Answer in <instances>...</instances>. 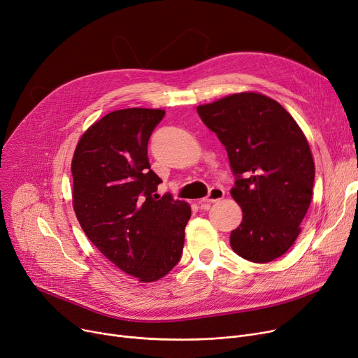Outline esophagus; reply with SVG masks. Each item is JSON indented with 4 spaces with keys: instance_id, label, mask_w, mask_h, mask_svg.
I'll return each instance as SVG.
<instances>
[{
    "instance_id": "esophagus-1",
    "label": "esophagus",
    "mask_w": 358,
    "mask_h": 358,
    "mask_svg": "<svg viewBox=\"0 0 358 358\" xmlns=\"http://www.w3.org/2000/svg\"><path fill=\"white\" fill-rule=\"evenodd\" d=\"M223 196H224V191L221 189V188H218V186H214V188H211V189H210L208 196H207V198H203L199 203H201V207H206V208H208L210 203L217 202V201H220V199H223Z\"/></svg>"
}]
</instances>
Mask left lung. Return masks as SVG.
Here are the masks:
<instances>
[{"label": "left lung", "mask_w": 358, "mask_h": 358, "mask_svg": "<svg viewBox=\"0 0 358 358\" xmlns=\"http://www.w3.org/2000/svg\"><path fill=\"white\" fill-rule=\"evenodd\" d=\"M226 147L243 211L230 234L239 257L257 264L284 255L300 234L309 210L315 163L303 131L278 101L259 93H237L196 108Z\"/></svg>", "instance_id": "8db88e82"}]
</instances>
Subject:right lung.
<instances>
[{"label":"right lung","instance_id":"1","mask_svg":"<svg viewBox=\"0 0 358 358\" xmlns=\"http://www.w3.org/2000/svg\"><path fill=\"white\" fill-rule=\"evenodd\" d=\"M162 109L131 108L105 115L80 138L71 163L73 206L90 242L141 282L163 278L180 261L188 202L157 195L162 179L147 145Z\"/></svg>","mask_w":358,"mask_h":358}]
</instances>
